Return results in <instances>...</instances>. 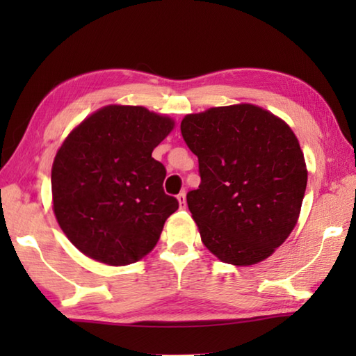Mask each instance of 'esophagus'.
I'll list each match as a JSON object with an SVG mask.
<instances>
[{"label":"esophagus","instance_id":"obj_1","mask_svg":"<svg viewBox=\"0 0 356 356\" xmlns=\"http://www.w3.org/2000/svg\"><path fill=\"white\" fill-rule=\"evenodd\" d=\"M177 201H179V207H180V209H185V207H186V195H185V191L179 193V195H177Z\"/></svg>","mask_w":356,"mask_h":356}]
</instances>
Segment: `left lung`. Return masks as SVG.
Listing matches in <instances>:
<instances>
[{
	"label": "left lung",
	"mask_w": 356,
	"mask_h": 356,
	"mask_svg": "<svg viewBox=\"0 0 356 356\" xmlns=\"http://www.w3.org/2000/svg\"><path fill=\"white\" fill-rule=\"evenodd\" d=\"M180 131L200 161L186 195L202 243L220 261L252 265L297 225L308 171L297 136L261 106L240 104L186 114Z\"/></svg>",
	"instance_id": "8db88e82"
}]
</instances>
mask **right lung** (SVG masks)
<instances>
[{"label":"right lung","mask_w":356,"mask_h":356,"mask_svg":"<svg viewBox=\"0 0 356 356\" xmlns=\"http://www.w3.org/2000/svg\"><path fill=\"white\" fill-rule=\"evenodd\" d=\"M174 129L144 106L108 105L70 131L51 168L53 212L83 254L129 265L154 250L179 209L152 150Z\"/></svg>","instance_id":"1"}]
</instances>
